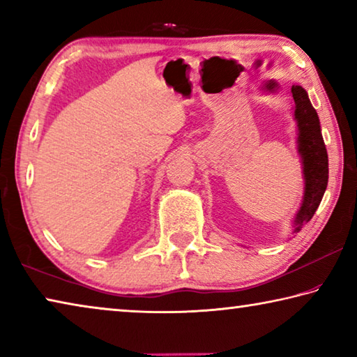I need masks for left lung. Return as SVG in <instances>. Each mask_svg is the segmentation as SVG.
I'll use <instances>...</instances> for the list:
<instances>
[{
    "label": "left lung",
    "instance_id": "8db88e82",
    "mask_svg": "<svg viewBox=\"0 0 357 357\" xmlns=\"http://www.w3.org/2000/svg\"><path fill=\"white\" fill-rule=\"evenodd\" d=\"M268 91H275L277 83H266ZM291 94L294 100V119L298 123V151L302 159V172H304V198L294 217V233H299L315 214L321 198L328 187L329 167L328 151L321 135L318 113L312 107L307 91L299 84H293Z\"/></svg>",
    "mask_w": 357,
    "mask_h": 357
}]
</instances>
